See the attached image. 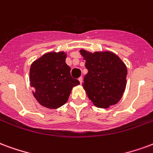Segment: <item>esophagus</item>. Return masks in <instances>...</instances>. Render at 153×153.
Wrapping results in <instances>:
<instances>
[{"mask_svg": "<svg viewBox=\"0 0 153 153\" xmlns=\"http://www.w3.org/2000/svg\"><path fill=\"white\" fill-rule=\"evenodd\" d=\"M78 81H80V83H81V84H82V81H83V77H82V76H81V77H79V78H78Z\"/></svg>", "mask_w": 153, "mask_h": 153, "instance_id": "1", "label": "esophagus"}]
</instances>
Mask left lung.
<instances>
[{
  "label": "left lung",
  "instance_id": "obj_1",
  "mask_svg": "<svg viewBox=\"0 0 153 153\" xmlns=\"http://www.w3.org/2000/svg\"><path fill=\"white\" fill-rule=\"evenodd\" d=\"M85 60L88 72L83 88L94 106L108 108L121 100L126 86L127 68L123 61L111 51H80Z\"/></svg>",
  "mask_w": 153,
  "mask_h": 153
}]
</instances>
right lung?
Returning <instances> with one entry per match:
<instances>
[{
    "label": "right lung",
    "instance_id": "1",
    "mask_svg": "<svg viewBox=\"0 0 153 153\" xmlns=\"http://www.w3.org/2000/svg\"><path fill=\"white\" fill-rule=\"evenodd\" d=\"M64 51L49 52L32 62L30 67V85L37 102L45 108L56 109L68 100L72 88L80 82L71 76V68Z\"/></svg>",
    "mask_w": 153,
    "mask_h": 153
}]
</instances>
